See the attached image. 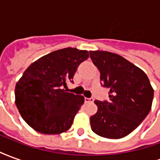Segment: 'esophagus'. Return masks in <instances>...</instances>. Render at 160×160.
Returning a JSON list of instances; mask_svg holds the SVG:
<instances>
[{
	"label": "esophagus",
	"mask_w": 160,
	"mask_h": 160,
	"mask_svg": "<svg viewBox=\"0 0 160 160\" xmlns=\"http://www.w3.org/2000/svg\"><path fill=\"white\" fill-rule=\"evenodd\" d=\"M94 99L92 98H85V102L86 103H92Z\"/></svg>",
	"instance_id": "esophagus-1"
}]
</instances>
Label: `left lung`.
<instances>
[{
  "mask_svg": "<svg viewBox=\"0 0 160 160\" xmlns=\"http://www.w3.org/2000/svg\"><path fill=\"white\" fill-rule=\"evenodd\" d=\"M100 72V80L110 89V102L95 100L97 113L90 118L92 130L102 137H125L151 111L153 89L143 70L115 53L90 51Z\"/></svg>",
  "mask_w": 160,
  "mask_h": 160,
  "instance_id": "obj_1",
  "label": "left lung"
}]
</instances>
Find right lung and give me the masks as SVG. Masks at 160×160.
<instances>
[{"label": "right lung", "mask_w": 160, "mask_h": 160, "mask_svg": "<svg viewBox=\"0 0 160 160\" xmlns=\"http://www.w3.org/2000/svg\"><path fill=\"white\" fill-rule=\"evenodd\" d=\"M89 57L87 50L58 49L30 65L17 82L15 104L19 114L38 133L58 134L69 129L85 98L63 89L80 63Z\"/></svg>", "instance_id": "right-lung-1"}]
</instances>
